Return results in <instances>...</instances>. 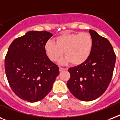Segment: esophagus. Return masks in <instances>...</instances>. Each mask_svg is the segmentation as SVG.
<instances>
[{
  "label": "esophagus",
  "instance_id": "34e87169",
  "mask_svg": "<svg viewBox=\"0 0 120 120\" xmlns=\"http://www.w3.org/2000/svg\"><path fill=\"white\" fill-rule=\"evenodd\" d=\"M66 70V69L64 68H61V67H59V71L60 72H62V71H63Z\"/></svg>",
  "mask_w": 120,
  "mask_h": 120
}]
</instances>
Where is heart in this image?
<instances>
[{
  "label": "heart",
  "instance_id": "heart-1",
  "mask_svg": "<svg viewBox=\"0 0 120 120\" xmlns=\"http://www.w3.org/2000/svg\"><path fill=\"white\" fill-rule=\"evenodd\" d=\"M56 42L48 40L44 50L51 61H57L64 54L66 57L61 60V64L70 63L73 65L84 63L91 55L93 41L87 32L64 34L56 37Z\"/></svg>",
  "mask_w": 120,
  "mask_h": 120
}]
</instances>
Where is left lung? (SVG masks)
<instances>
[{
    "label": "left lung",
    "mask_w": 120,
    "mask_h": 120,
    "mask_svg": "<svg viewBox=\"0 0 120 120\" xmlns=\"http://www.w3.org/2000/svg\"><path fill=\"white\" fill-rule=\"evenodd\" d=\"M93 41L91 55L84 63L68 69L70 78L67 86L78 100L90 101L105 93L111 82L116 54L109 41L93 30H90Z\"/></svg>",
    "instance_id": "obj_1"
}]
</instances>
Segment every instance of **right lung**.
<instances>
[{"label": "right lung", "mask_w": 120, "mask_h": 120, "mask_svg": "<svg viewBox=\"0 0 120 120\" xmlns=\"http://www.w3.org/2000/svg\"><path fill=\"white\" fill-rule=\"evenodd\" d=\"M52 34L29 31L11 43L5 57V71L13 92L27 101H38L49 93L59 75V67L46 55L44 45Z\"/></svg>", "instance_id": "obj_1"}]
</instances>
